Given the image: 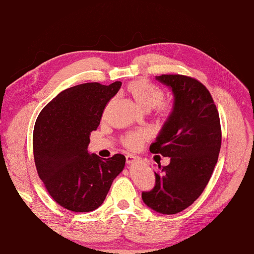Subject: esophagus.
<instances>
[{"label":"esophagus","instance_id":"1","mask_svg":"<svg viewBox=\"0 0 254 254\" xmlns=\"http://www.w3.org/2000/svg\"><path fill=\"white\" fill-rule=\"evenodd\" d=\"M139 157L133 156V154H127V165H133V163L139 160Z\"/></svg>","mask_w":254,"mask_h":254}]
</instances>
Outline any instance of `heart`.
I'll return each instance as SVG.
<instances>
[{
    "label": "heart",
    "instance_id": "heart-1",
    "mask_svg": "<svg viewBox=\"0 0 254 254\" xmlns=\"http://www.w3.org/2000/svg\"><path fill=\"white\" fill-rule=\"evenodd\" d=\"M127 92L135 102V104L142 109L143 111H150L154 107H159V112L161 114L167 115L170 112V106L163 104L162 98L163 93L157 86L149 83L148 80L137 79L133 80L127 85ZM148 139V133L144 131H136L128 133L124 137V144L126 147L132 150L139 149L143 144L145 140Z\"/></svg>",
    "mask_w": 254,
    "mask_h": 254
}]
</instances>
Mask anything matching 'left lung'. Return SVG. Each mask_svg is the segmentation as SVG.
<instances>
[{"label":"left lung","mask_w":254,"mask_h":254,"mask_svg":"<svg viewBox=\"0 0 254 254\" xmlns=\"http://www.w3.org/2000/svg\"><path fill=\"white\" fill-rule=\"evenodd\" d=\"M156 79L169 87L174 104L150 151L170 158V163L158 166L156 186L142 192V200L154 212L171 215L190 206L208 184L220 154L221 124L212 96L198 80L183 75Z\"/></svg>","instance_id":"obj_1"}]
</instances>
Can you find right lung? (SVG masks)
I'll list each match as a JSON object with an SVG mask.
<instances>
[{
    "label": "right lung",
    "mask_w": 254,
    "mask_h": 254,
    "mask_svg": "<svg viewBox=\"0 0 254 254\" xmlns=\"http://www.w3.org/2000/svg\"><path fill=\"white\" fill-rule=\"evenodd\" d=\"M86 83L60 92L40 112L33 130L34 162L55 201L72 212H92L103 204L126 165L123 154L102 159L87 150L91 132L121 88Z\"/></svg>",
    "instance_id": "1"
}]
</instances>
